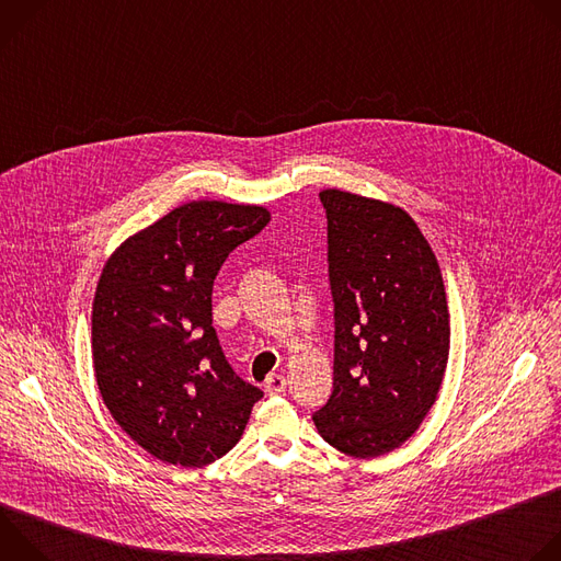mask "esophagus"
<instances>
[{
	"label": "esophagus",
	"mask_w": 561,
	"mask_h": 561,
	"mask_svg": "<svg viewBox=\"0 0 561 561\" xmlns=\"http://www.w3.org/2000/svg\"><path fill=\"white\" fill-rule=\"evenodd\" d=\"M284 388H286V377L284 375H268V379L264 383V390L268 394H279V392H284Z\"/></svg>",
	"instance_id": "esophagus-1"
}]
</instances>
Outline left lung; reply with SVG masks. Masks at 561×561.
Listing matches in <instances>:
<instances>
[{"label":"left lung","instance_id":"8db88e82","mask_svg":"<svg viewBox=\"0 0 561 561\" xmlns=\"http://www.w3.org/2000/svg\"><path fill=\"white\" fill-rule=\"evenodd\" d=\"M319 199L329 219L335 377L312 422L333 448L379 457L420 428L442 388L450 348L444 279L404 208L340 188Z\"/></svg>","mask_w":561,"mask_h":561}]
</instances>
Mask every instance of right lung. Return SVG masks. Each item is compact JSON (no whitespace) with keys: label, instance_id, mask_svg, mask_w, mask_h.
Segmentation results:
<instances>
[{"label":"right lung","instance_id":"right-lung-1","mask_svg":"<svg viewBox=\"0 0 561 561\" xmlns=\"http://www.w3.org/2000/svg\"><path fill=\"white\" fill-rule=\"evenodd\" d=\"M271 213L188 202L108 257L93 299V368L104 404L146 453L199 468L242 437L264 392L239 377L213 329V282Z\"/></svg>","mask_w":561,"mask_h":561}]
</instances>
